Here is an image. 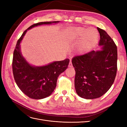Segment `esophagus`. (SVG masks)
Wrapping results in <instances>:
<instances>
[{"label": "esophagus", "mask_w": 127, "mask_h": 127, "mask_svg": "<svg viewBox=\"0 0 127 127\" xmlns=\"http://www.w3.org/2000/svg\"><path fill=\"white\" fill-rule=\"evenodd\" d=\"M69 66V67H70V68L72 67V63H71V61H70L69 63V66Z\"/></svg>", "instance_id": "34e87169"}]
</instances>
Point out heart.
<instances>
[{
    "label": "heart",
    "instance_id": "b5f03b06",
    "mask_svg": "<svg viewBox=\"0 0 127 127\" xmlns=\"http://www.w3.org/2000/svg\"><path fill=\"white\" fill-rule=\"evenodd\" d=\"M67 41L70 43L79 41L78 51L83 53L86 52L92 45L97 42L98 33L93 28L86 29L83 27H76L68 29L66 31Z\"/></svg>",
    "mask_w": 127,
    "mask_h": 127
}]
</instances>
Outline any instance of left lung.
<instances>
[{
    "label": "left lung",
    "mask_w": 127,
    "mask_h": 127,
    "mask_svg": "<svg viewBox=\"0 0 127 127\" xmlns=\"http://www.w3.org/2000/svg\"><path fill=\"white\" fill-rule=\"evenodd\" d=\"M100 35L99 50H92L72 59L76 71L75 87L83 98L94 99L107 92L114 81L117 71V48L105 31L97 28Z\"/></svg>",
    "instance_id": "obj_1"
}]
</instances>
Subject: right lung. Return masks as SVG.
<instances>
[{"label": "right lung", "mask_w": 127, "mask_h": 127, "mask_svg": "<svg viewBox=\"0 0 127 127\" xmlns=\"http://www.w3.org/2000/svg\"><path fill=\"white\" fill-rule=\"evenodd\" d=\"M58 23L59 21L34 24L26 30L17 41L13 54V75L19 88L30 98L40 99L49 96L55 90L58 76L68 68L69 59L54 61L44 66H33L23 56L21 51V42L28 30L34 27Z\"/></svg>", "instance_id": "obj_1"}]
</instances>
